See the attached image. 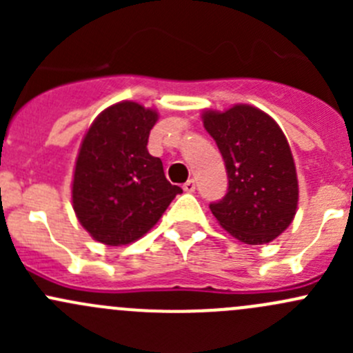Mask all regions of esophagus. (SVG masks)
Instances as JSON below:
<instances>
[{"label":"esophagus","mask_w":353,"mask_h":353,"mask_svg":"<svg viewBox=\"0 0 353 353\" xmlns=\"http://www.w3.org/2000/svg\"><path fill=\"white\" fill-rule=\"evenodd\" d=\"M183 190L186 191V193H194V190H196V183H194V179H190L184 183Z\"/></svg>","instance_id":"esophagus-1"}]
</instances>
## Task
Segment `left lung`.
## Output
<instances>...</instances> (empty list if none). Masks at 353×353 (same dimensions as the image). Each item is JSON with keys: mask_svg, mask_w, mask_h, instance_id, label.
<instances>
[{"mask_svg": "<svg viewBox=\"0 0 353 353\" xmlns=\"http://www.w3.org/2000/svg\"><path fill=\"white\" fill-rule=\"evenodd\" d=\"M203 126L225 162L229 190L210 210L220 225L245 244H266L292 223L299 184L294 157L279 124L252 105L206 110Z\"/></svg>", "mask_w": 353, "mask_h": 353, "instance_id": "left-lung-1", "label": "left lung"}]
</instances>
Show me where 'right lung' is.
<instances>
[{
    "label": "right lung",
    "mask_w": 353,
    "mask_h": 353,
    "mask_svg": "<svg viewBox=\"0 0 353 353\" xmlns=\"http://www.w3.org/2000/svg\"><path fill=\"white\" fill-rule=\"evenodd\" d=\"M159 114L137 102L102 110L81 141L71 186L83 229L108 245L134 243L159 222L176 194L162 160L147 150Z\"/></svg>",
    "instance_id": "right-lung-1"
}]
</instances>
